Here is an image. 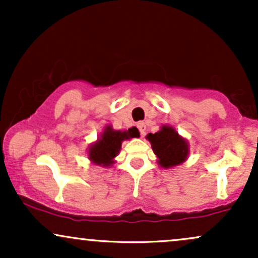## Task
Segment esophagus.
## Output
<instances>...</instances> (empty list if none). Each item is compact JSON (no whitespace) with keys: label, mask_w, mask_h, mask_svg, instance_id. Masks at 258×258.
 <instances>
[{"label":"esophagus","mask_w":258,"mask_h":258,"mask_svg":"<svg viewBox=\"0 0 258 258\" xmlns=\"http://www.w3.org/2000/svg\"><path fill=\"white\" fill-rule=\"evenodd\" d=\"M137 127H138L139 132H141V136H146V131H147L146 123H144L143 121H142V122H138L137 123Z\"/></svg>","instance_id":"1"}]
</instances>
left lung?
<instances>
[{"label": "left lung", "instance_id": "8db88e82", "mask_svg": "<svg viewBox=\"0 0 258 258\" xmlns=\"http://www.w3.org/2000/svg\"><path fill=\"white\" fill-rule=\"evenodd\" d=\"M147 138L152 143L153 152L159 158V164L162 167L176 166L186 159L188 144L172 127L162 126L159 132L154 135L149 133Z\"/></svg>", "mask_w": 258, "mask_h": 258}]
</instances>
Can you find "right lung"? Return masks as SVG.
Here are the masks:
<instances>
[{
  "instance_id": "right-lung-1",
  "label": "right lung",
  "mask_w": 258,
  "mask_h": 258,
  "mask_svg": "<svg viewBox=\"0 0 258 258\" xmlns=\"http://www.w3.org/2000/svg\"><path fill=\"white\" fill-rule=\"evenodd\" d=\"M139 135L138 130L132 127L128 131H114L110 126L105 128L102 137L98 139L97 143L90 148V159L94 164L103 165V166H110L112 164V159L120 152L121 143L125 139L135 138Z\"/></svg>"
}]
</instances>
